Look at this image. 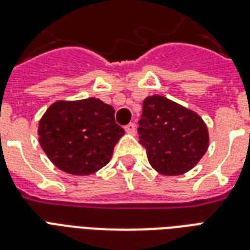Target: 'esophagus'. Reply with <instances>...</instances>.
<instances>
[{
	"label": "esophagus",
	"instance_id": "1",
	"mask_svg": "<svg viewBox=\"0 0 250 250\" xmlns=\"http://www.w3.org/2000/svg\"><path fill=\"white\" fill-rule=\"evenodd\" d=\"M125 129L127 133H131V135H133V133L136 132V125H133V123H128V125L125 127Z\"/></svg>",
	"mask_w": 250,
	"mask_h": 250
}]
</instances>
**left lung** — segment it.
Returning <instances> with one entry per match:
<instances>
[{
  "instance_id": "8db88e82",
  "label": "left lung",
  "mask_w": 250,
  "mask_h": 250,
  "mask_svg": "<svg viewBox=\"0 0 250 250\" xmlns=\"http://www.w3.org/2000/svg\"><path fill=\"white\" fill-rule=\"evenodd\" d=\"M137 132L149 164L164 175L189 171L209 145V133L201 118L164 96L145 98Z\"/></svg>"
}]
</instances>
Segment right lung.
Returning <instances> with one entry per match:
<instances>
[{
    "label": "right lung",
    "mask_w": 250,
    "mask_h": 250,
    "mask_svg": "<svg viewBox=\"0 0 250 250\" xmlns=\"http://www.w3.org/2000/svg\"><path fill=\"white\" fill-rule=\"evenodd\" d=\"M115 110L98 98L53 104L39 123L40 145L64 172L89 175L109 164L125 129Z\"/></svg>",
    "instance_id": "add662e5"
}]
</instances>
